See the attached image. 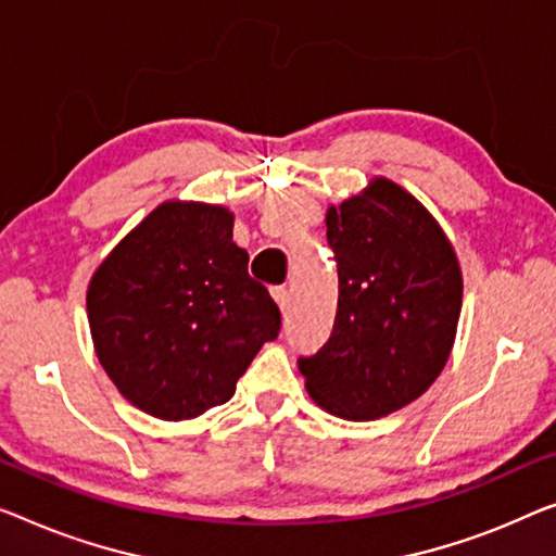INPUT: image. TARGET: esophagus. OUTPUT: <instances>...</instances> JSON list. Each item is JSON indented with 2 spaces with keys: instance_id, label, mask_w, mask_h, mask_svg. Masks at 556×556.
Segmentation results:
<instances>
[{
  "instance_id": "obj_1",
  "label": "esophagus",
  "mask_w": 556,
  "mask_h": 556,
  "mask_svg": "<svg viewBox=\"0 0 556 556\" xmlns=\"http://www.w3.org/2000/svg\"><path fill=\"white\" fill-rule=\"evenodd\" d=\"M271 296H275V302L279 304L281 312H287L289 304H292V294H289L287 287H275L271 289Z\"/></svg>"
}]
</instances>
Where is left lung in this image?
<instances>
[{
  "instance_id": "obj_1",
  "label": "left lung",
  "mask_w": 556,
  "mask_h": 556,
  "mask_svg": "<svg viewBox=\"0 0 556 556\" xmlns=\"http://www.w3.org/2000/svg\"><path fill=\"white\" fill-rule=\"evenodd\" d=\"M339 271L334 329L300 359L304 387L342 419H379L419 400L457 337V252L417 197L387 177L327 210Z\"/></svg>"
}]
</instances>
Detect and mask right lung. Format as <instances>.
<instances>
[{"instance_id":"obj_1","label":"right lung","mask_w":556,"mask_h":556,"mask_svg":"<svg viewBox=\"0 0 556 556\" xmlns=\"http://www.w3.org/2000/svg\"><path fill=\"white\" fill-rule=\"evenodd\" d=\"M222 204L169 199L104 256L87 287L94 352L124 400L164 421L231 400L279 309L250 277Z\"/></svg>"}]
</instances>
